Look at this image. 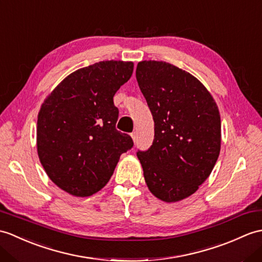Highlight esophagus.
I'll return each instance as SVG.
<instances>
[{
    "instance_id": "1",
    "label": "esophagus",
    "mask_w": 262,
    "mask_h": 262,
    "mask_svg": "<svg viewBox=\"0 0 262 262\" xmlns=\"http://www.w3.org/2000/svg\"><path fill=\"white\" fill-rule=\"evenodd\" d=\"M130 136H132V138H133V141H134V142H136V138H137L136 133H135V132L132 133V134H130Z\"/></svg>"
}]
</instances>
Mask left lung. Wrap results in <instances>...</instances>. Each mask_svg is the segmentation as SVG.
<instances>
[{"instance_id":"8db88e82","label":"left lung","mask_w":262,"mask_h":262,"mask_svg":"<svg viewBox=\"0 0 262 262\" xmlns=\"http://www.w3.org/2000/svg\"><path fill=\"white\" fill-rule=\"evenodd\" d=\"M139 89L154 119V141L138 150L145 182L164 202L192 195L209 178L220 154L216 103L198 79L168 62L141 61Z\"/></svg>"}]
</instances>
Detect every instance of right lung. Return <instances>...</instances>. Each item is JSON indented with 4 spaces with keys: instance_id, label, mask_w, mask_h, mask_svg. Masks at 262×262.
<instances>
[{
    "instance_id": "add662e5",
    "label": "right lung",
    "mask_w": 262,
    "mask_h": 262,
    "mask_svg": "<svg viewBox=\"0 0 262 262\" xmlns=\"http://www.w3.org/2000/svg\"><path fill=\"white\" fill-rule=\"evenodd\" d=\"M133 62L100 61L72 72L42 103L36 147L54 184L75 196H90L111 180L129 135L116 129L114 96L129 80Z\"/></svg>"
}]
</instances>
